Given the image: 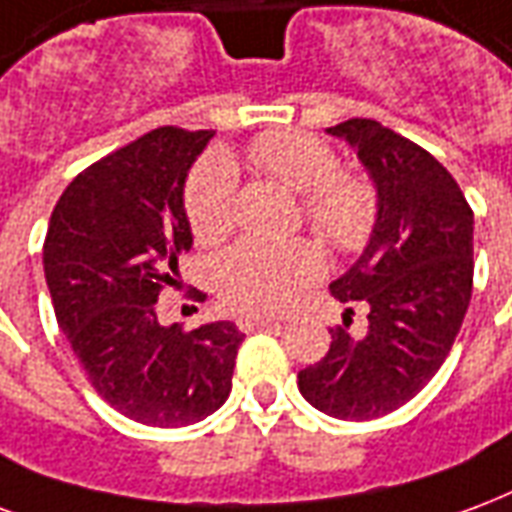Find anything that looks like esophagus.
Returning <instances> with one entry per match:
<instances>
[{
    "label": "esophagus",
    "mask_w": 512,
    "mask_h": 512,
    "mask_svg": "<svg viewBox=\"0 0 512 512\" xmlns=\"http://www.w3.org/2000/svg\"><path fill=\"white\" fill-rule=\"evenodd\" d=\"M264 324H278L275 316H264V313H240L237 316V327L242 333H251L256 327H264Z\"/></svg>",
    "instance_id": "1"
}]
</instances>
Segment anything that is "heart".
Returning a JSON list of instances; mask_svg holds the SVG:
<instances>
[{"instance_id": "b5f03b06", "label": "heart", "mask_w": 512, "mask_h": 512, "mask_svg": "<svg viewBox=\"0 0 512 512\" xmlns=\"http://www.w3.org/2000/svg\"><path fill=\"white\" fill-rule=\"evenodd\" d=\"M248 160L275 182L300 193L305 223L338 251L360 248L374 231L379 196L360 171L341 169L327 141L300 130H272L248 144ZM237 171L229 158L207 155L190 171L185 212L201 242H218L234 226ZM311 240L237 242L212 267L220 300L237 311H283L322 275Z\"/></svg>"}]
</instances>
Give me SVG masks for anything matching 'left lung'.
<instances>
[{
  "instance_id": "obj_1",
  "label": "left lung",
  "mask_w": 512,
  "mask_h": 512,
  "mask_svg": "<svg viewBox=\"0 0 512 512\" xmlns=\"http://www.w3.org/2000/svg\"><path fill=\"white\" fill-rule=\"evenodd\" d=\"M327 133L357 149L379 193L368 248L330 283L335 300L368 305V333L333 327L330 352L297 387L330 417L374 420L412 401L453 349L472 300L475 218L453 174L401 133L363 117Z\"/></svg>"
}]
</instances>
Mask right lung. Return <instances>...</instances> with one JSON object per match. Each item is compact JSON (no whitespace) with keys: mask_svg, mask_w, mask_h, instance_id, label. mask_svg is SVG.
Wrapping results in <instances>:
<instances>
[{"mask_svg":"<svg viewBox=\"0 0 512 512\" xmlns=\"http://www.w3.org/2000/svg\"><path fill=\"white\" fill-rule=\"evenodd\" d=\"M212 136L166 125L95 160L59 196L43 242L59 330L87 379L119 414L155 428L220 409L245 338L231 322L163 327L155 311L193 245L182 188Z\"/></svg>","mask_w":512,"mask_h":512,"instance_id":"right-lung-1","label":"right lung"}]
</instances>
